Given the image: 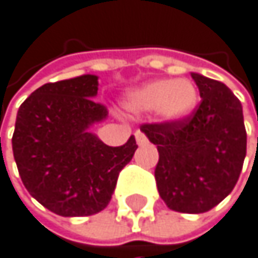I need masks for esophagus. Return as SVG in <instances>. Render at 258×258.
I'll return each instance as SVG.
<instances>
[{"label":"esophagus","mask_w":258,"mask_h":258,"mask_svg":"<svg viewBox=\"0 0 258 258\" xmlns=\"http://www.w3.org/2000/svg\"><path fill=\"white\" fill-rule=\"evenodd\" d=\"M135 136H136V142H138V145H145V144L148 142L147 136H145L142 132H136V133H135Z\"/></svg>","instance_id":"1"}]
</instances>
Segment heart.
Here are the masks:
<instances>
[{
    "label": "heart",
    "mask_w": 258,
    "mask_h": 258,
    "mask_svg": "<svg viewBox=\"0 0 258 258\" xmlns=\"http://www.w3.org/2000/svg\"><path fill=\"white\" fill-rule=\"evenodd\" d=\"M198 91L187 79H158L128 91L123 105L132 113L158 114L168 122L189 117L197 108Z\"/></svg>",
    "instance_id": "1"
}]
</instances>
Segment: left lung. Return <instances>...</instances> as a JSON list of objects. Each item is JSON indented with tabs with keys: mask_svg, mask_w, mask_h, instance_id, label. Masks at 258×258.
<instances>
[{
	"mask_svg": "<svg viewBox=\"0 0 258 258\" xmlns=\"http://www.w3.org/2000/svg\"><path fill=\"white\" fill-rule=\"evenodd\" d=\"M201 103L176 122L145 123L141 132L158 147L155 178L168 209L203 214L235 187L246 156L240 100L224 83L192 73Z\"/></svg>",
	"mask_w": 258,
	"mask_h": 258,
	"instance_id": "1",
	"label": "left lung"
}]
</instances>
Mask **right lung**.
<instances>
[{
  "mask_svg": "<svg viewBox=\"0 0 258 258\" xmlns=\"http://www.w3.org/2000/svg\"><path fill=\"white\" fill-rule=\"evenodd\" d=\"M99 77L85 74L46 83L20 106L12 138L14 158L27 192L61 217L103 211L117 176L136 152L132 136L120 147L103 144L91 126L108 117L94 100Z\"/></svg>",
  "mask_w": 258,
  "mask_h": 258,
  "instance_id": "1",
  "label": "right lung"
}]
</instances>
